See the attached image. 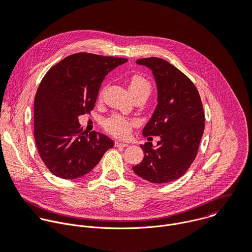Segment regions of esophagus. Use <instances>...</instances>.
I'll return each mask as SVG.
<instances>
[{"label":"esophagus","mask_w":252,"mask_h":252,"mask_svg":"<svg viewBox=\"0 0 252 252\" xmlns=\"http://www.w3.org/2000/svg\"><path fill=\"white\" fill-rule=\"evenodd\" d=\"M115 146L117 148H126L128 145H127V143H124V142H121V141H115Z\"/></svg>","instance_id":"1"}]
</instances>
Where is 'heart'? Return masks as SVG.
<instances>
[{"label": "heart", "mask_w": 252, "mask_h": 252, "mask_svg": "<svg viewBox=\"0 0 252 252\" xmlns=\"http://www.w3.org/2000/svg\"><path fill=\"white\" fill-rule=\"evenodd\" d=\"M128 89L133 96L138 94H147L149 96L152 92V85L146 77L135 74L129 78ZM134 125V121L118 114L106 118L102 123L103 128L117 137H126Z\"/></svg>", "instance_id": "b5f03b06"}]
</instances>
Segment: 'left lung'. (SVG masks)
I'll list each match as a JSON object with an SVG mask.
<instances>
[{
	"mask_svg": "<svg viewBox=\"0 0 252 252\" xmlns=\"http://www.w3.org/2000/svg\"><path fill=\"white\" fill-rule=\"evenodd\" d=\"M136 63L152 68L158 87V103L142 134L160 140L157 149L150 141L140 145L145 158L132 169L152 184L169 183L183 176L197 155L204 130L202 102L194 84L168 62L152 57Z\"/></svg>",
	"mask_w": 252,
	"mask_h": 252,
	"instance_id": "1",
	"label": "left lung"
}]
</instances>
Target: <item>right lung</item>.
Masks as SVG:
<instances>
[{"instance_id": "1", "label": "right lung", "mask_w": 252, "mask_h": 252, "mask_svg": "<svg viewBox=\"0 0 252 252\" xmlns=\"http://www.w3.org/2000/svg\"><path fill=\"white\" fill-rule=\"evenodd\" d=\"M125 58L89 53L70 55L52 66L43 78L33 104V136L47 168L63 179L90 172L114 141L102 133L85 134L78 117L94 107L109 71Z\"/></svg>"}]
</instances>
